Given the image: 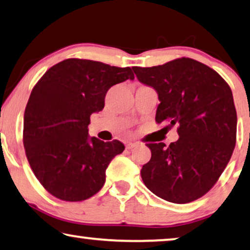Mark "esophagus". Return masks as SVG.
Returning a JSON list of instances; mask_svg holds the SVG:
<instances>
[{
  "label": "esophagus",
  "mask_w": 250,
  "mask_h": 250,
  "mask_svg": "<svg viewBox=\"0 0 250 250\" xmlns=\"http://www.w3.org/2000/svg\"><path fill=\"white\" fill-rule=\"evenodd\" d=\"M135 146H137V143H128L125 145V147H126V149H131V148H133V147Z\"/></svg>",
  "instance_id": "obj_1"
}]
</instances>
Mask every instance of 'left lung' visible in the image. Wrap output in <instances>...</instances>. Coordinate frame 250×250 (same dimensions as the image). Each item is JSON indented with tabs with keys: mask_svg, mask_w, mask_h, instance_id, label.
<instances>
[{
	"mask_svg": "<svg viewBox=\"0 0 250 250\" xmlns=\"http://www.w3.org/2000/svg\"><path fill=\"white\" fill-rule=\"evenodd\" d=\"M132 69L140 83L159 95L157 124L179 125L177 142L147 144L152 157L140 171L144 184L171 203L200 198L215 185L235 146L237 112L229 85L209 66L189 58Z\"/></svg>",
	"mask_w": 250,
	"mask_h": 250,
	"instance_id": "1",
	"label": "left lung"
}]
</instances>
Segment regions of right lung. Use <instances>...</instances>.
<instances>
[{"label": "right lung", "mask_w": 250, "mask_h": 250, "mask_svg": "<svg viewBox=\"0 0 250 250\" xmlns=\"http://www.w3.org/2000/svg\"><path fill=\"white\" fill-rule=\"evenodd\" d=\"M133 80L132 70L68 59L47 70L31 91L23 117V146L31 170L51 195L82 202L101 190L112 159L125 149L88 135L90 115L107 90Z\"/></svg>", "instance_id": "1"}]
</instances>
